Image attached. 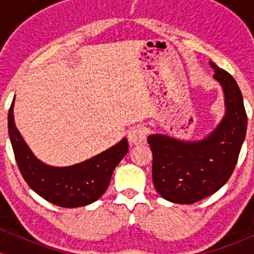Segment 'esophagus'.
<instances>
[{"mask_svg":"<svg viewBox=\"0 0 254 254\" xmlns=\"http://www.w3.org/2000/svg\"><path fill=\"white\" fill-rule=\"evenodd\" d=\"M127 137H129V141L131 144H139L143 143L145 141V138H147V132H145V129L142 125H136V127H131L129 130Z\"/></svg>","mask_w":254,"mask_h":254,"instance_id":"obj_1","label":"esophagus"}]
</instances>
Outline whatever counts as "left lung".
<instances>
[{
    "label": "left lung",
    "mask_w": 254,
    "mask_h": 254,
    "mask_svg": "<svg viewBox=\"0 0 254 254\" xmlns=\"http://www.w3.org/2000/svg\"><path fill=\"white\" fill-rule=\"evenodd\" d=\"M224 93L226 115L210 135L186 142L150 135L151 176L160 196L172 203L193 204L211 196L228 182L237 165L247 129L243 94L234 77L209 62Z\"/></svg>",
    "instance_id": "8db88e82"
}]
</instances>
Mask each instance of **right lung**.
Masks as SVG:
<instances>
[{"label":"right lung","instance_id":"add662e5","mask_svg":"<svg viewBox=\"0 0 254 254\" xmlns=\"http://www.w3.org/2000/svg\"><path fill=\"white\" fill-rule=\"evenodd\" d=\"M13 109L14 100L8 112V132L17 167L32 190L62 208L88 205L103 196L113 171L129 151L127 138L80 164L54 167L38 160L25 143L14 123Z\"/></svg>","mask_w":254,"mask_h":254}]
</instances>
